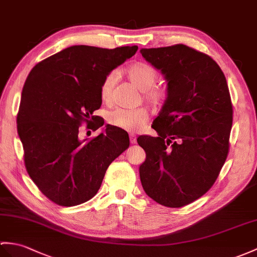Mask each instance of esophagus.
<instances>
[{
    "mask_svg": "<svg viewBox=\"0 0 257 257\" xmlns=\"http://www.w3.org/2000/svg\"><path fill=\"white\" fill-rule=\"evenodd\" d=\"M129 138H130V142L133 143V145H135V143L137 142V137L135 134H130L129 135Z\"/></svg>",
    "mask_w": 257,
    "mask_h": 257,
    "instance_id": "34e87169",
    "label": "esophagus"
}]
</instances>
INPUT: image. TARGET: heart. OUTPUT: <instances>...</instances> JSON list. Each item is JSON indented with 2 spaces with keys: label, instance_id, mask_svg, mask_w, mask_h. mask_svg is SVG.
<instances>
[{
  "label": "heart",
  "instance_id": "1",
  "mask_svg": "<svg viewBox=\"0 0 257 257\" xmlns=\"http://www.w3.org/2000/svg\"><path fill=\"white\" fill-rule=\"evenodd\" d=\"M126 73L131 83L143 92L145 98L151 106L160 108L165 103L168 92L164 88L156 87L159 73L152 65L146 62H136L127 68ZM115 85V74L109 73L100 85V97L103 100L108 99ZM148 121V115L142 109H122L117 108L109 112L108 122L112 126L124 129L131 133L140 130Z\"/></svg>",
  "mask_w": 257,
  "mask_h": 257
}]
</instances>
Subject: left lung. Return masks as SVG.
<instances>
[{
	"mask_svg": "<svg viewBox=\"0 0 257 257\" xmlns=\"http://www.w3.org/2000/svg\"><path fill=\"white\" fill-rule=\"evenodd\" d=\"M168 82V97L153 129L141 136L146 151L139 173L146 194L181 208L206 194L229 153L232 103L225 76L208 55L185 45L140 50Z\"/></svg>",
	"mask_w": 257,
	"mask_h": 257,
	"instance_id": "left-lung-1",
	"label": "left lung"
}]
</instances>
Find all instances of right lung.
<instances>
[{"label": "right lung", "mask_w": 257, "mask_h": 257, "mask_svg": "<svg viewBox=\"0 0 257 257\" xmlns=\"http://www.w3.org/2000/svg\"><path fill=\"white\" fill-rule=\"evenodd\" d=\"M137 50L71 46L28 74L17 133L27 173L55 204L72 207L93 198L109 164L128 149L129 136L118 127L107 124L105 133L89 140H81L79 130L83 122L94 131L103 126V119L93 116L101 105V83Z\"/></svg>", "instance_id": "1"}]
</instances>
